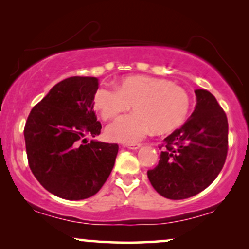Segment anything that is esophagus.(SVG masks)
<instances>
[{"label":"esophagus","mask_w":249,"mask_h":249,"mask_svg":"<svg viewBox=\"0 0 249 249\" xmlns=\"http://www.w3.org/2000/svg\"><path fill=\"white\" fill-rule=\"evenodd\" d=\"M124 147H126V148H128V149H132V150H137L141 147V144L140 143H138V144H124Z\"/></svg>","instance_id":"1"}]
</instances>
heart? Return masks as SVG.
Segmentation results:
<instances>
[{
	"instance_id": "heart-1",
	"label": "heart",
	"mask_w": 249,
	"mask_h": 249,
	"mask_svg": "<svg viewBox=\"0 0 249 249\" xmlns=\"http://www.w3.org/2000/svg\"><path fill=\"white\" fill-rule=\"evenodd\" d=\"M93 105L105 121L133 106L134 112L109 125L107 137L117 142L137 143L152 130L166 133L181 125L190 112L191 99L184 88L165 79L131 75L117 87L101 85L94 93Z\"/></svg>"
}]
</instances>
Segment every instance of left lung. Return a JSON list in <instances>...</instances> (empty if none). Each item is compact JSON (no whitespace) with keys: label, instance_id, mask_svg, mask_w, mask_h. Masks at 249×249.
<instances>
[{"label":"left lung","instance_id":"1","mask_svg":"<svg viewBox=\"0 0 249 249\" xmlns=\"http://www.w3.org/2000/svg\"><path fill=\"white\" fill-rule=\"evenodd\" d=\"M194 93L191 117L165 138L159 164L147 172L155 191L166 199H187L202 192L221 172L228 154L224 110L208 90Z\"/></svg>","mask_w":249,"mask_h":249}]
</instances>
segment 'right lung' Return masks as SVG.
I'll list each match as a JSON object with an SVG mask.
<instances>
[{"mask_svg":"<svg viewBox=\"0 0 249 249\" xmlns=\"http://www.w3.org/2000/svg\"><path fill=\"white\" fill-rule=\"evenodd\" d=\"M95 77H70L56 84L28 115L24 137L28 164L47 191L65 200L96 194L114 168L117 143L86 141L101 133L93 96Z\"/></svg>","mask_w":249,"mask_h":249,"instance_id":"1","label":"right lung"}]
</instances>
